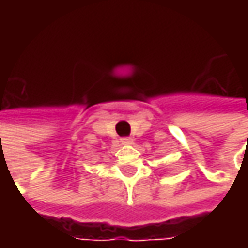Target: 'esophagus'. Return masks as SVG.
I'll use <instances>...</instances> for the list:
<instances>
[{"label": "esophagus", "mask_w": 248, "mask_h": 248, "mask_svg": "<svg viewBox=\"0 0 248 248\" xmlns=\"http://www.w3.org/2000/svg\"><path fill=\"white\" fill-rule=\"evenodd\" d=\"M121 143H123V145H131V143H132V139L128 138V137H127V138H121Z\"/></svg>", "instance_id": "34e87169"}]
</instances>
